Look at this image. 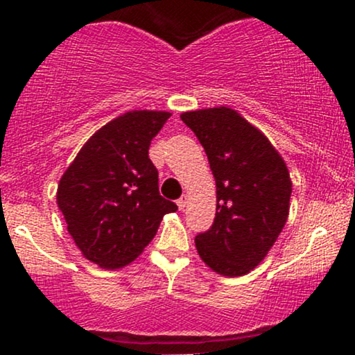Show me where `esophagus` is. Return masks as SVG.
I'll list each match as a JSON object with an SVG mask.
<instances>
[{"label": "esophagus", "mask_w": 355, "mask_h": 355, "mask_svg": "<svg viewBox=\"0 0 355 355\" xmlns=\"http://www.w3.org/2000/svg\"><path fill=\"white\" fill-rule=\"evenodd\" d=\"M177 205H178V209H180V210L185 209V205H187V197H180V198H178Z\"/></svg>", "instance_id": "obj_1"}]
</instances>
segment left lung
Returning a JSON list of instances; mask_svg holds the SVG:
<instances>
[{"label": "left lung", "mask_w": 355, "mask_h": 355, "mask_svg": "<svg viewBox=\"0 0 355 355\" xmlns=\"http://www.w3.org/2000/svg\"><path fill=\"white\" fill-rule=\"evenodd\" d=\"M182 121L205 150L217 183V211L195 237L203 262L220 275H245L266 259L288 217L292 182L268 138L227 107L185 112Z\"/></svg>", "instance_id": "8db88e82"}]
</instances>
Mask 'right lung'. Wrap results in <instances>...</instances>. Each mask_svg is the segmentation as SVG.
I'll use <instances>...</instances> for the list:
<instances>
[{"label":"right lung","mask_w":355,"mask_h":355,"mask_svg":"<svg viewBox=\"0 0 355 355\" xmlns=\"http://www.w3.org/2000/svg\"><path fill=\"white\" fill-rule=\"evenodd\" d=\"M170 115L123 113L89 138L61 177L56 202L68 232L96 266H128L152 242L164 215L178 209L158 191V172L148 158Z\"/></svg>","instance_id":"add662e5"}]
</instances>
